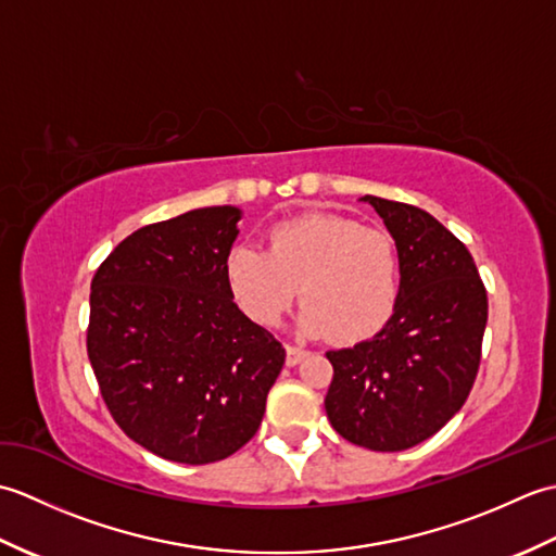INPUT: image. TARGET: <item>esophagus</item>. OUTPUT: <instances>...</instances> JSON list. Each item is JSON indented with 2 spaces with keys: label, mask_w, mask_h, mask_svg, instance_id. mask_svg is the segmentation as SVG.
<instances>
[{
  "label": "esophagus",
  "mask_w": 556,
  "mask_h": 556,
  "mask_svg": "<svg viewBox=\"0 0 556 556\" xmlns=\"http://www.w3.org/2000/svg\"><path fill=\"white\" fill-rule=\"evenodd\" d=\"M305 356H308V351H303L299 346H287V365H289V368L299 365Z\"/></svg>",
  "instance_id": "obj_1"
}]
</instances>
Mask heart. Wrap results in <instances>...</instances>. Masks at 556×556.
<instances>
[{"mask_svg":"<svg viewBox=\"0 0 556 556\" xmlns=\"http://www.w3.org/2000/svg\"><path fill=\"white\" fill-rule=\"evenodd\" d=\"M233 303L255 325L281 320L301 291L299 329L358 344L382 332L399 301V253L392 236L332 212L279 222L267 251L233 245L224 260Z\"/></svg>","mask_w":556,"mask_h":556,"instance_id":"b5f03b06","label":"heart"}]
</instances>
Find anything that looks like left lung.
I'll return each mask as SVG.
<instances>
[{"mask_svg":"<svg viewBox=\"0 0 556 556\" xmlns=\"http://www.w3.org/2000/svg\"><path fill=\"white\" fill-rule=\"evenodd\" d=\"M361 200L396 243L399 301L382 332L327 351L334 377L325 410L351 444L404 452L442 430L468 399L488 293L468 248L430 212L377 195Z\"/></svg>","mask_w":556,"mask_h":556,"instance_id":"8db88e82","label":"left lung"}]
</instances>
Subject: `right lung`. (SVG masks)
<instances>
[{
	"instance_id": "obj_1",
	"label": "right lung",
	"mask_w": 556,
	"mask_h": 556,
	"mask_svg": "<svg viewBox=\"0 0 556 556\" xmlns=\"http://www.w3.org/2000/svg\"><path fill=\"white\" fill-rule=\"evenodd\" d=\"M241 217L215 205L148 224L90 285L88 358L104 404L136 444L176 464L239 452L287 358L224 279Z\"/></svg>"
}]
</instances>
